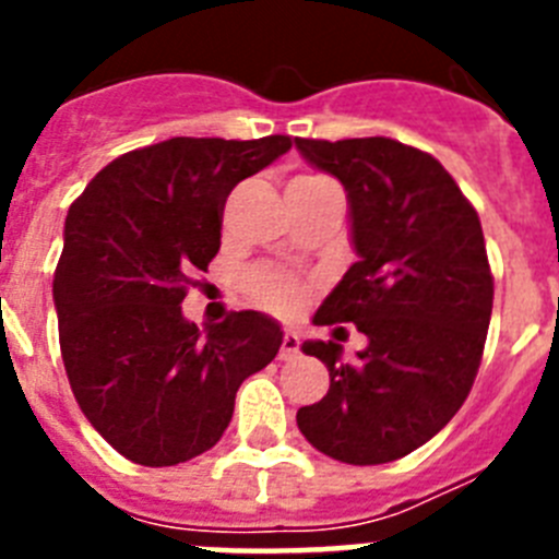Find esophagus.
<instances>
[{
  "label": "esophagus",
  "instance_id": "esophagus-1",
  "mask_svg": "<svg viewBox=\"0 0 559 559\" xmlns=\"http://www.w3.org/2000/svg\"><path fill=\"white\" fill-rule=\"evenodd\" d=\"M296 353H299V335H296L294 330H288V333L283 335V347H280V358L288 360V358H294Z\"/></svg>",
  "mask_w": 559,
  "mask_h": 559
}]
</instances>
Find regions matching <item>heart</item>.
I'll use <instances>...</instances> for the list:
<instances>
[{
  "label": "heart",
  "instance_id": "1",
  "mask_svg": "<svg viewBox=\"0 0 559 559\" xmlns=\"http://www.w3.org/2000/svg\"><path fill=\"white\" fill-rule=\"evenodd\" d=\"M251 290L260 302L271 305V308H288L296 299V288L280 274H271V271H260V274L251 276Z\"/></svg>",
  "mask_w": 559,
  "mask_h": 559
}]
</instances>
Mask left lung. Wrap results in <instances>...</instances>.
Here are the masks:
<instances>
[{"instance_id": "left-lung-1", "label": "left lung", "mask_w": 559, "mask_h": 559, "mask_svg": "<svg viewBox=\"0 0 559 559\" xmlns=\"http://www.w3.org/2000/svg\"><path fill=\"white\" fill-rule=\"evenodd\" d=\"M294 142L347 190L358 254L313 324L353 322L367 335L353 364L335 341H305L330 389L296 426L338 462H394L442 431L476 380L492 313L481 224L431 153L386 136Z\"/></svg>"}]
</instances>
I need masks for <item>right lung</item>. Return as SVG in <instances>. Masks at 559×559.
Returning a JSON list of instances; mask_svg holds the SVG:
<instances>
[{
    "label": "right lung",
    "mask_w": 559,
    "mask_h": 559,
    "mask_svg": "<svg viewBox=\"0 0 559 559\" xmlns=\"http://www.w3.org/2000/svg\"><path fill=\"white\" fill-rule=\"evenodd\" d=\"M290 151L288 136H173L103 167L69 206L52 283L69 386L126 459L170 467L210 451L235 394L283 347L257 310L199 330L181 302L221 249L226 195Z\"/></svg>",
    "instance_id": "add662e5"
}]
</instances>
